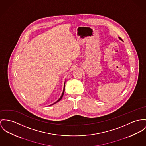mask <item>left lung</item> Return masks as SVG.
I'll list each match as a JSON object with an SVG mask.
<instances>
[{"label":"left lung","instance_id":"left-lung-1","mask_svg":"<svg viewBox=\"0 0 146 146\" xmlns=\"http://www.w3.org/2000/svg\"><path fill=\"white\" fill-rule=\"evenodd\" d=\"M118 38H119V39L121 40H122V39H121L120 37H118Z\"/></svg>","mask_w":146,"mask_h":146}]
</instances>
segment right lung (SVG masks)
<instances>
[{"mask_svg":"<svg viewBox=\"0 0 146 146\" xmlns=\"http://www.w3.org/2000/svg\"><path fill=\"white\" fill-rule=\"evenodd\" d=\"M65 84H66V81L64 82V88H63V92H62V95H61V96H60V97L57 100V101L56 102H54V103H53L52 104H50V106H52V105H53V104H55V103H57L58 102H59V101H60L61 100V99L62 98V97H63V94H64V90H65Z\"/></svg>","mask_w":146,"mask_h":146,"instance_id":"obj_1","label":"right lung"}]
</instances>
